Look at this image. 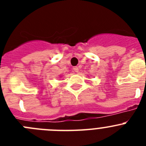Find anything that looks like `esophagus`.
Here are the masks:
<instances>
[{
	"instance_id": "1",
	"label": "esophagus",
	"mask_w": 146,
	"mask_h": 146,
	"mask_svg": "<svg viewBox=\"0 0 146 146\" xmlns=\"http://www.w3.org/2000/svg\"><path fill=\"white\" fill-rule=\"evenodd\" d=\"M73 70H74V72L77 73V72H78V71H79V68H78L77 66H74V68H73Z\"/></svg>"
}]
</instances>
